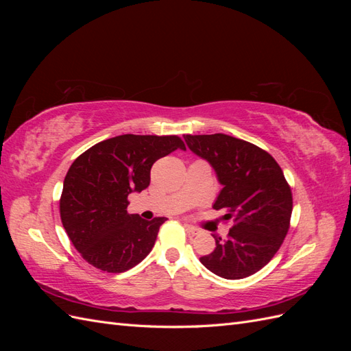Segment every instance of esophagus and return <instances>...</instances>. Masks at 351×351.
Segmentation results:
<instances>
[{
  "label": "esophagus",
  "instance_id": "34e87169",
  "mask_svg": "<svg viewBox=\"0 0 351 351\" xmlns=\"http://www.w3.org/2000/svg\"><path fill=\"white\" fill-rule=\"evenodd\" d=\"M184 227H186L187 232H190V234H192V236H196V234H199V232H200V230L197 227H193V226H190V224H184Z\"/></svg>",
  "mask_w": 351,
  "mask_h": 351
}]
</instances>
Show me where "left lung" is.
<instances>
[{"instance_id": "obj_1", "label": "left lung", "mask_w": 351, "mask_h": 351, "mask_svg": "<svg viewBox=\"0 0 351 351\" xmlns=\"http://www.w3.org/2000/svg\"><path fill=\"white\" fill-rule=\"evenodd\" d=\"M189 149L215 169L221 192L214 209L226 210L227 240L214 236L215 250L200 262L226 280H241L267 265L289 232L291 189L278 162L259 146L228 134H186Z\"/></svg>"}]
</instances>
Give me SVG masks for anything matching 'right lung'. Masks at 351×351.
<instances>
[{
    "instance_id": "add662e5",
    "label": "right lung",
    "mask_w": 351,
    "mask_h": 351,
    "mask_svg": "<svg viewBox=\"0 0 351 351\" xmlns=\"http://www.w3.org/2000/svg\"><path fill=\"white\" fill-rule=\"evenodd\" d=\"M176 149L178 136L121 134L102 141L74 159L60 199V215L82 258L105 272L120 274L152 250L167 218L146 221L129 214V197L151 183V168Z\"/></svg>"
}]
</instances>
